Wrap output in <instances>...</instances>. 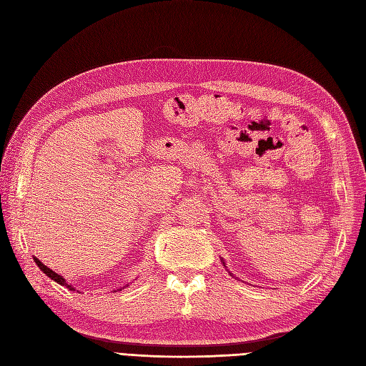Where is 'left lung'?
I'll list each match as a JSON object with an SVG mask.
<instances>
[{"label":"left lung","mask_w":366,"mask_h":366,"mask_svg":"<svg viewBox=\"0 0 366 366\" xmlns=\"http://www.w3.org/2000/svg\"><path fill=\"white\" fill-rule=\"evenodd\" d=\"M221 262H223V264H224V267H226V262H224V259H223V258H221ZM227 272H229V270H227ZM229 273H230V272H229ZM230 274H232V273H230ZM232 276H234V274H232ZM234 278H237V276H234Z\"/></svg>","instance_id":"8db88e82"}]
</instances>
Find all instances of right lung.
<instances>
[{
    "label": "right lung",
    "instance_id": "right-lung-1",
    "mask_svg": "<svg viewBox=\"0 0 366 366\" xmlns=\"http://www.w3.org/2000/svg\"><path fill=\"white\" fill-rule=\"evenodd\" d=\"M33 261H35V262H36V265H38V267H39V269H41L44 273H46V274L49 276V278H51L54 282H58V284H61V285H64V287H67V289H69V290H71V292H74V290H76L71 284H69L67 281H65L64 276H61V274H58L56 272H53L51 269H49L47 265H44V264H42V262H41V261H39L36 257L33 258ZM125 287H128V284H127V285H124V287H120V289H117V290H114V292H120V290H124Z\"/></svg>",
    "mask_w": 366,
    "mask_h": 366
}]
</instances>
